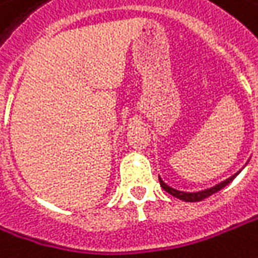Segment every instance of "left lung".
I'll return each mask as SVG.
<instances>
[{
	"instance_id": "obj_1",
	"label": "left lung",
	"mask_w": 258,
	"mask_h": 258,
	"mask_svg": "<svg viewBox=\"0 0 258 258\" xmlns=\"http://www.w3.org/2000/svg\"><path fill=\"white\" fill-rule=\"evenodd\" d=\"M239 174V171L236 172L235 175H232L231 178H228V179H225V181H222L219 184H216L215 187H212V188H207L203 189V191H197V192H185V191H178V189L172 188V187H169V185H166L162 179H160L159 176V182H160V187L165 189L166 192H169L171 196H174L176 199H179V200H182V202H191V203H194V202H202V200H205L207 199L209 196H212V194H215V192H218L219 189H222L223 187H226L232 179H234L236 175Z\"/></svg>"
}]
</instances>
